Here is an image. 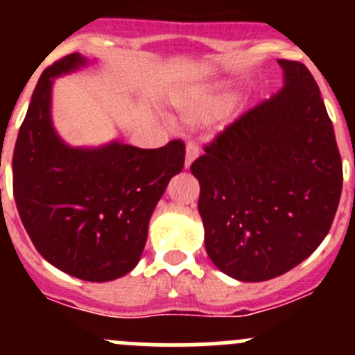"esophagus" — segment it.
Instances as JSON below:
<instances>
[{"label": "esophagus", "instance_id": "1", "mask_svg": "<svg viewBox=\"0 0 355 355\" xmlns=\"http://www.w3.org/2000/svg\"><path fill=\"white\" fill-rule=\"evenodd\" d=\"M199 156V148L196 142H187V148H185V168H189L192 164V161Z\"/></svg>", "mask_w": 355, "mask_h": 355}]
</instances>
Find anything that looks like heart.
<instances>
[{
	"label": "heart",
	"mask_w": 355,
	"mask_h": 355,
	"mask_svg": "<svg viewBox=\"0 0 355 355\" xmlns=\"http://www.w3.org/2000/svg\"><path fill=\"white\" fill-rule=\"evenodd\" d=\"M178 106H180L182 114H184V118L189 123H199V121L207 120L213 114L214 106L216 105H214V98L192 94L180 98Z\"/></svg>",
	"instance_id": "1"
}]
</instances>
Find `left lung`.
Instances as JSON below:
<instances>
[{
    "instance_id": "1",
    "label": "left lung",
    "mask_w": 355,
    "mask_h": 355,
    "mask_svg": "<svg viewBox=\"0 0 355 355\" xmlns=\"http://www.w3.org/2000/svg\"><path fill=\"white\" fill-rule=\"evenodd\" d=\"M284 89L228 125L192 163L204 244L241 282L287 273L323 242L342 194V157L306 65L278 60Z\"/></svg>"
}]
</instances>
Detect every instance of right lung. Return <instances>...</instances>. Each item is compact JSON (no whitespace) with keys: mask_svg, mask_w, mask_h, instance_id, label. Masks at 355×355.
<instances>
[{"mask_svg":"<svg viewBox=\"0 0 355 355\" xmlns=\"http://www.w3.org/2000/svg\"><path fill=\"white\" fill-rule=\"evenodd\" d=\"M84 65L71 53L42 71L15 142L13 196L48 263L80 280L110 282L137 266L157 200L184 168L185 144H65L51 121L53 80Z\"/></svg>","mask_w":355,"mask_h":355,"instance_id":"add662e5","label":"right lung"}]
</instances>
